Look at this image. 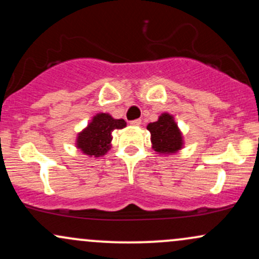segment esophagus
Here are the masks:
<instances>
[{"mask_svg": "<svg viewBox=\"0 0 259 259\" xmlns=\"http://www.w3.org/2000/svg\"><path fill=\"white\" fill-rule=\"evenodd\" d=\"M140 124H141V119H135V120L130 121V125H133V126H139Z\"/></svg>", "mask_w": 259, "mask_h": 259, "instance_id": "obj_1", "label": "esophagus"}]
</instances>
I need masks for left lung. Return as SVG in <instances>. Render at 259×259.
Instances as JSON below:
<instances>
[{
    "label": "left lung",
    "mask_w": 259,
    "mask_h": 259,
    "mask_svg": "<svg viewBox=\"0 0 259 259\" xmlns=\"http://www.w3.org/2000/svg\"><path fill=\"white\" fill-rule=\"evenodd\" d=\"M147 130L151 133L154 151L159 153H175L183 147V138L178 129L173 117L168 113H163L158 120L150 123Z\"/></svg>",
    "instance_id": "8db88e82"
}]
</instances>
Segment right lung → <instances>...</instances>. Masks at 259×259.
Returning a JSON list of instances; mask_svg holds the SVG:
<instances>
[{
  "label": "right lung",
  "mask_w": 259,
  "mask_h": 259,
  "mask_svg": "<svg viewBox=\"0 0 259 259\" xmlns=\"http://www.w3.org/2000/svg\"><path fill=\"white\" fill-rule=\"evenodd\" d=\"M126 125L124 119H114L109 114L100 113L76 139V146L88 156H103L111 148L112 132L123 129Z\"/></svg>",
  "instance_id": "1"
}]
</instances>
